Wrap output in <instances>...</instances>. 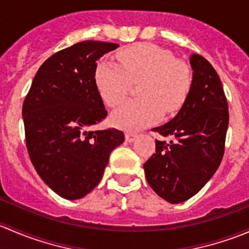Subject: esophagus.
Listing matches in <instances>:
<instances>
[{"label": "esophagus", "instance_id": "1", "mask_svg": "<svg viewBox=\"0 0 249 249\" xmlns=\"http://www.w3.org/2000/svg\"><path fill=\"white\" fill-rule=\"evenodd\" d=\"M136 134H132V132H126V134H125V139H126V141L127 142H134L135 141V139H136Z\"/></svg>", "mask_w": 249, "mask_h": 249}]
</instances>
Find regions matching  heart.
Here are the masks:
<instances>
[{
	"label": "heart",
	"instance_id": "b5f03b06",
	"mask_svg": "<svg viewBox=\"0 0 249 249\" xmlns=\"http://www.w3.org/2000/svg\"><path fill=\"white\" fill-rule=\"evenodd\" d=\"M118 66L108 60L96 65L94 80L100 96L108 106H117L137 82L141 97L129 100L113 112L115 125L127 130H140L159 119L165 110L177 112L187 100L193 84L189 66L162 48L139 43L117 53Z\"/></svg>",
	"mask_w": 249,
	"mask_h": 249
}]
</instances>
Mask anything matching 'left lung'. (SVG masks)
Returning <instances> with one entry per match:
<instances>
[{
  "instance_id": "1",
  "label": "left lung",
  "mask_w": 249,
  "mask_h": 249,
  "mask_svg": "<svg viewBox=\"0 0 249 249\" xmlns=\"http://www.w3.org/2000/svg\"><path fill=\"white\" fill-rule=\"evenodd\" d=\"M190 65L189 95L173 119L152 129L164 139L155 140V153L143 165L148 184L170 203L187 201L214 175L229 125L228 101L215 70L199 54L190 55Z\"/></svg>"
}]
</instances>
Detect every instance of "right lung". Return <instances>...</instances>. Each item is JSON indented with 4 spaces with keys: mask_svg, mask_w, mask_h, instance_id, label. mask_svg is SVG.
I'll return each mask as SVG.
<instances>
[{
    "mask_svg": "<svg viewBox=\"0 0 249 249\" xmlns=\"http://www.w3.org/2000/svg\"><path fill=\"white\" fill-rule=\"evenodd\" d=\"M119 44L84 41L42 64L22 105L25 139L35 170L67 200L89 194L100 183L109 154L124 142L117 129L94 130L106 118L95 85L97 60Z\"/></svg>",
    "mask_w": 249,
    "mask_h": 249,
    "instance_id": "1",
    "label": "right lung"
}]
</instances>
